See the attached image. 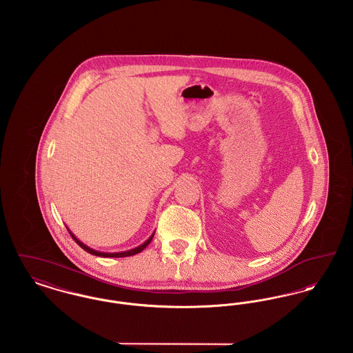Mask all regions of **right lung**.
I'll use <instances>...</instances> for the list:
<instances>
[{
    "mask_svg": "<svg viewBox=\"0 0 353 353\" xmlns=\"http://www.w3.org/2000/svg\"><path fill=\"white\" fill-rule=\"evenodd\" d=\"M68 229V232H69V234L72 236V239L83 249V250H86L88 253H90V254H94V256H100V257H126V256H133V254H137V253H140L141 250H144V249L149 245V243L152 241V239H153V236H154V232L152 233V236L144 241L141 245H139V247H136V248L129 249V250H124V252H113V253H109V252H100V250H96V249L90 248V247H88V245H85L83 243H81L70 230L69 228L66 227Z\"/></svg>",
    "mask_w": 353,
    "mask_h": 353,
    "instance_id": "add662e5",
    "label": "right lung"
}]
</instances>
